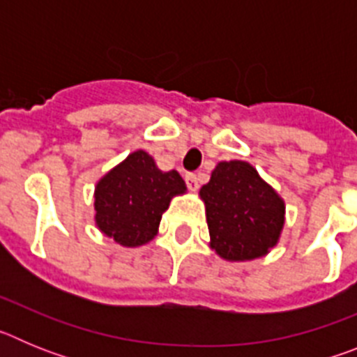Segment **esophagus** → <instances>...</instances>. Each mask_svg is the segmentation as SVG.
<instances>
[{
    "instance_id": "obj_1",
    "label": "esophagus",
    "mask_w": 357,
    "mask_h": 357,
    "mask_svg": "<svg viewBox=\"0 0 357 357\" xmlns=\"http://www.w3.org/2000/svg\"><path fill=\"white\" fill-rule=\"evenodd\" d=\"M185 184H188L189 191H197L200 188V182H198V176L195 173H188L185 175Z\"/></svg>"
}]
</instances>
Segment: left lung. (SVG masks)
Here are the masks:
<instances>
[{"mask_svg":"<svg viewBox=\"0 0 357 357\" xmlns=\"http://www.w3.org/2000/svg\"><path fill=\"white\" fill-rule=\"evenodd\" d=\"M198 197L206 206L209 247L222 259L243 263L277 247L286 204L247 160H222Z\"/></svg>","mask_w":357,"mask_h":357,"instance_id":"1","label":"left lung"}]
</instances>
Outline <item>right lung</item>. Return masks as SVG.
I'll return each instance as SVG.
<instances>
[{"label":"right lung","mask_w":357,"mask_h":357,"mask_svg":"<svg viewBox=\"0 0 357 357\" xmlns=\"http://www.w3.org/2000/svg\"><path fill=\"white\" fill-rule=\"evenodd\" d=\"M185 193L178 172H162L148 151L135 150L94 185V225L121 247H141L159 234L169 202Z\"/></svg>","instance_id":"1"}]
</instances>
